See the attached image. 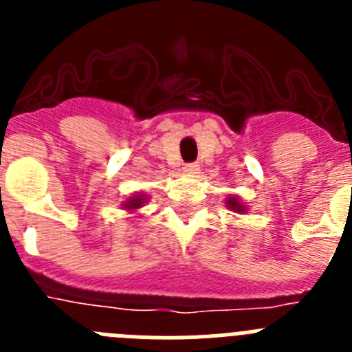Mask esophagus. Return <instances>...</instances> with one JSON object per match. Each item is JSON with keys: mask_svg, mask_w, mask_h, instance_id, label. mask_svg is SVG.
I'll return each instance as SVG.
<instances>
[{"mask_svg": "<svg viewBox=\"0 0 352 352\" xmlns=\"http://www.w3.org/2000/svg\"><path fill=\"white\" fill-rule=\"evenodd\" d=\"M183 170H185L186 174H197L199 166H197V164H186V166L183 167Z\"/></svg>", "mask_w": 352, "mask_h": 352, "instance_id": "esophagus-1", "label": "esophagus"}]
</instances>
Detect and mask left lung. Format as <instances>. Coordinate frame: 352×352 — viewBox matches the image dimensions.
I'll return each mask as SVG.
<instances>
[{
    "mask_svg": "<svg viewBox=\"0 0 352 352\" xmlns=\"http://www.w3.org/2000/svg\"><path fill=\"white\" fill-rule=\"evenodd\" d=\"M226 204L227 208L231 211H234V213H245L247 211V206H245L241 201H239V197H236V195H229V197L226 199Z\"/></svg>",
    "mask_w": 352,
    "mask_h": 352,
    "instance_id": "left-lung-1",
    "label": "left lung"
}]
</instances>
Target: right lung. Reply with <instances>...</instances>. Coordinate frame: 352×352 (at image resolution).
<instances>
[{
  "instance_id": "right-lung-1",
  "label": "right lung",
  "mask_w": 352,
  "mask_h": 352,
  "mask_svg": "<svg viewBox=\"0 0 352 352\" xmlns=\"http://www.w3.org/2000/svg\"><path fill=\"white\" fill-rule=\"evenodd\" d=\"M146 201H148V197H146L144 194H141V192H139V194H135V195H132L130 199H126L125 203H123V210L133 213V211H138L139 208L144 206Z\"/></svg>"
}]
</instances>
